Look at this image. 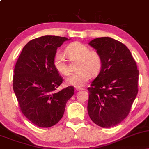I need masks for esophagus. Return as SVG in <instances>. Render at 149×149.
<instances>
[{
    "label": "esophagus",
    "mask_w": 149,
    "mask_h": 149,
    "mask_svg": "<svg viewBox=\"0 0 149 149\" xmlns=\"http://www.w3.org/2000/svg\"><path fill=\"white\" fill-rule=\"evenodd\" d=\"M84 90L83 88H76V90Z\"/></svg>",
    "instance_id": "esophagus-1"
}]
</instances>
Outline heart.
I'll list each match as a JSON object with an SVG mask.
<instances>
[{
    "label": "heart",
    "instance_id": "obj_1",
    "mask_svg": "<svg viewBox=\"0 0 149 149\" xmlns=\"http://www.w3.org/2000/svg\"><path fill=\"white\" fill-rule=\"evenodd\" d=\"M65 53L71 61H76V73H73L67 79L70 85L80 88L83 86L91 78L92 75L98 74L102 66L101 54L95 49H90L88 46L80 42H73L69 44L65 49ZM54 68L61 74L68 76L70 69L64 54L57 52L53 58Z\"/></svg>",
    "mask_w": 149,
    "mask_h": 149
}]
</instances>
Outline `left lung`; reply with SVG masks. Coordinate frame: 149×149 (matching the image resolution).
<instances>
[{"mask_svg":"<svg viewBox=\"0 0 149 149\" xmlns=\"http://www.w3.org/2000/svg\"><path fill=\"white\" fill-rule=\"evenodd\" d=\"M102 58V66L89 91L88 112L102 127L117 125L128 116L138 93L139 70L129 49L109 37L90 43Z\"/></svg>","mask_w":149,"mask_h":149,"instance_id":"1","label":"left lung"}]
</instances>
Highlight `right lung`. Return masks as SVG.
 Returning a JSON list of instances; mask_svg holds the SVG:
<instances>
[{
  "label": "right lung",
  "mask_w": 149,
  "mask_h": 149,
  "mask_svg": "<svg viewBox=\"0 0 149 149\" xmlns=\"http://www.w3.org/2000/svg\"><path fill=\"white\" fill-rule=\"evenodd\" d=\"M67 40L56 36L33 39L24 47L15 64L13 86L20 110L40 127L57 124L74 94L73 86L57 91L63 78L53 64L57 47Z\"/></svg>",
  "instance_id": "add662e5"
}]
</instances>
